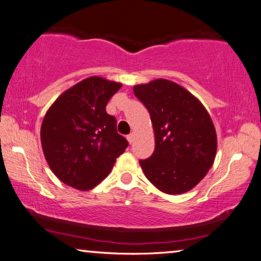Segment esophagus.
<instances>
[{"label":"esophagus","mask_w":261,"mask_h":261,"mask_svg":"<svg viewBox=\"0 0 261 261\" xmlns=\"http://www.w3.org/2000/svg\"><path fill=\"white\" fill-rule=\"evenodd\" d=\"M127 139L128 141H129V144H133L134 143V139H135V134L134 133H130L127 135Z\"/></svg>","instance_id":"obj_1"}]
</instances>
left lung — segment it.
Returning a JSON list of instances; mask_svg holds the SVG:
<instances>
[{
    "instance_id": "left-lung-1",
    "label": "left lung",
    "mask_w": 261,
    "mask_h": 261,
    "mask_svg": "<svg viewBox=\"0 0 261 261\" xmlns=\"http://www.w3.org/2000/svg\"><path fill=\"white\" fill-rule=\"evenodd\" d=\"M146 107L154 129L155 146L140 160L152 185L167 194H182L200 182L212 167L217 137L202 104L184 87L165 79L134 86Z\"/></svg>"
}]
</instances>
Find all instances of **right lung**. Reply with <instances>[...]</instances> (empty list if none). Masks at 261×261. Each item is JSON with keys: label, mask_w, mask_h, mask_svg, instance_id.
Returning a JSON list of instances; mask_svg holds the SVG:
<instances>
[{"label": "right lung", "mask_w": 261, "mask_h": 261, "mask_svg": "<svg viewBox=\"0 0 261 261\" xmlns=\"http://www.w3.org/2000/svg\"><path fill=\"white\" fill-rule=\"evenodd\" d=\"M121 84L91 76L63 92L50 107L40 128L45 160L63 184L90 191L109 175L128 146L117 133L108 101Z\"/></svg>", "instance_id": "right-lung-1"}]
</instances>
